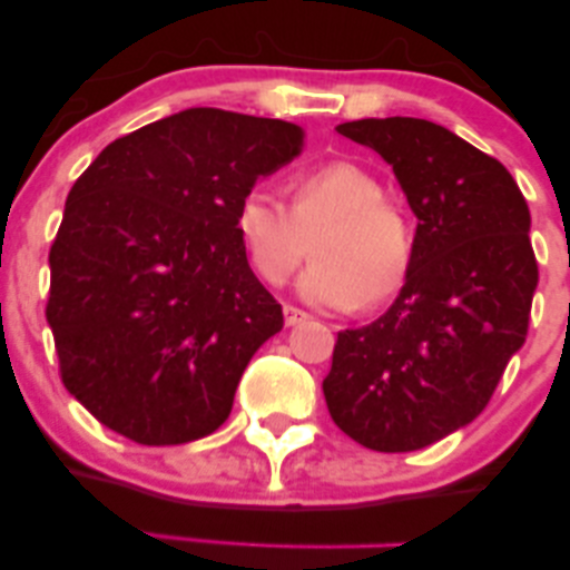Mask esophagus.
I'll list each match as a JSON object with an SVG mask.
<instances>
[{"instance_id": "esophagus-1", "label": "esophagus", "mask_w": 570, "mask_h": 570, "mask_svg": "<svg viewBox=\"0 0 570 570\" xmlns=\"http://www.w3.org/2000/svg\"><path fill=\"white\" fill-rule=\"evenodd\" d=\"M284 318H286V324L294 326V324L305 322L307 313H305V311H299V307H294V305H284Z\"/></svg>"}]
</instances>
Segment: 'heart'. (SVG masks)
I'll list each match as a JSON object with an SVG mask.
<instances>
[{
	"instance_id": "1",
	"label": "heart",
	"mask_w": 570,
	"mask_h": 570,
	"mask_svg": "<svg viewBox=\"0 0 570 570\" xmlns=\"http://www.w3.org/2000/svg\"><path fill=\"white\" fill-rule=\"evenodd\" d=\"M235 233L248 265L267 286L289 281L313 238V263L299 294L332 311L381 307L404 289L415 267L417 230L402 203L385 195L370 168L332 160L289 181V206L267 189H246Z\"/></svg>"
}]
</instances>
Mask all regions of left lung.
Masks as SVG:
<instances>
[{"mask_svg": "<svg viewBox=\"0 0 570 570\" xmlns=\"http://www.w3.org/2000/svg\"><path fill=\"white\" fill-rule=\"evenodd\" d=\"M337 134L391 163L417 254L396 303L337 335L324 399L351 440L410 453L472 423L525 343L539 284L531 212L499 160L436 122L370 117Z\"/></svg>", "mask_w": 570, "mask_h": 570, "instance_id": "1", "label": "left lung"}]
</instances>
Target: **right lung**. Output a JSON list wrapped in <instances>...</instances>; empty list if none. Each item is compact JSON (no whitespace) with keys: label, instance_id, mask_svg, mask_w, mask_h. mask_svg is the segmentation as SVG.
Segmentation results:
<instances>
[{"label":"right lung","instance_id":"obj_1","mask_svg":"<svg viewBox=\"0 0 570 570\" xmlns=\"http://www.w3.org/2000/svg\"><path fill=\"white\" fill-rule=\"evenodd\" d=\"M303 144L294 122L198 107L115 139L75 181L45 316L63 385L98 423L160 448L227 421L248 358L284 326L235 206Z\"/></svg>","mask_w":570,"mask_h":570}]
</instances>
